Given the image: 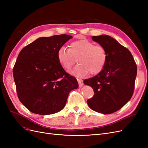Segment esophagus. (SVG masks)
<instances>
[{"label":"esophagus","mask_w":148,"mask_h":148,"mask_svg":"<svg viewBox=\"0 0 148 148\" xmlns=\"http://www.w3.org/2000/svg\"><path fill=\"white\" fill-rule=\"evenodd\" d=\"M78 79V82L79 83V87H82L83 85V82L82 79Z\"/></svg>","instance_id":"1"}]
</instances>
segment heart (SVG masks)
Segmentation results:
<instances>
[{"label": "heart", "mask_w": 148, "mask_h": 148, "mask_svg": "<svg viewBox=\"0 0 148 148\" xmlns=\"http://www.w3.org/2000/svg\"><path fill=\"white\" fill-rule=\"evenodd\" d=\"M69 49L61 47L57 51V58L62 66L69 70L77 59L78 65L71 73L77 77L90 73L96 75L104 69L107 60L106 49L101 45H95L89 40H77L70 44Z\"/></svg>", "instance_id": "obj_1"}]
</instances>
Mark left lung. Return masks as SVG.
<instances>
[{"label": "left lung", "instance_id": "8db88e82", "mask_svg": "<svg viewBox=\"0 0 148 148\" xmlns=\"http://www.w3.org/2000/svg\"><path fill=\"white\" fill-rule=\"evenodd\" d=\"M92 39L106 49L108 57L100 73L84 80L95 93L87 103L97 112L112 114L122 108L132 97L137 66L130 51L113 38L101 35Z\"/></svg>", "mask_w": 148, "mask_h": 148}]
</instances>
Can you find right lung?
<instances>
[{
  "mask_svg": "<svg viewBox=\"0 0 148 148\" xmlns=\"http://www.w3.org/2000/svg\"><path fill=\"white\" fill-rule=\"evenodd\" d=\"M71 38L68 34L39 38L18 56L13 69L17 95L31 112H59L70 92L78 88L77 79L66 72L57 58L59 49Z\"/></svg>",
  "mask_w": 148,
  "mask_h": 148,
  "instance_id": "obj_1",
  "label": "right lung"
}]
</instances>
